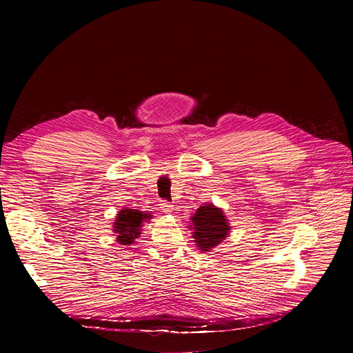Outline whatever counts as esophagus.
Listing matches in <instances>:
<instances>
[{"label": "esophagus", "instance_id": "esophagus-1", "mask_svg": "<svg viewBox=\"0 0 353 353\" xmlns=\"http://www.w3.org/2000/svg\"><path fill=\"white\" fill-rule=\"evenodd\" d=\"M161 208H162V212L165 214H170L173 211V205H170V203H168V201H162Z\"/></svg>", "mask_w": 353, "mask_h": 353}]
</instances>
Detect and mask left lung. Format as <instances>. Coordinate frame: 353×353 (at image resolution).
Wrapping results in <instances>:
<instances>
[{
	"instance_id": "obj_1",
	"label": "left lung",
	"mask_w": 353,
	"mask_h": 353,
	"mask_svg": "<svg viewBox=\"0 0 353 353\" xmlns=\"http://www.w3.org/2000/svg\"><path fill=\"white\" fill-rule=\"evenodd\" d=\"M192 239L201 251H210L228 237L230 226L221 208L212 204L199 207L191 216Z\"/></svg>"
}]
</instances>
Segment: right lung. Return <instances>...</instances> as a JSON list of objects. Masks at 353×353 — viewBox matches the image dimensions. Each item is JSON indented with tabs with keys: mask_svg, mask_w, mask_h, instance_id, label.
I'll list each match as a JSON object with an SVG mask.
<instances>
[{
	"mask_svg": "<svg viewBox=\"0 0 353 353\" xmlns=\"http://www.w3.org/2000/svg\"><path fill=\"white\" fill-rule=\"evenodd\" d=\"M150 218H152V215L145 214L138 210H128V208L121 210L116 216L114 226H113V232L117 236L116 237L117 241L124 245L132 244L135 239H138L141 234L142 222Z\"/></svg>",
	"mask_w": 353,
	"mask_h": 353,
	"instance_id": "right-lung-1",
	"label": "right lung"
}]
</instances>
